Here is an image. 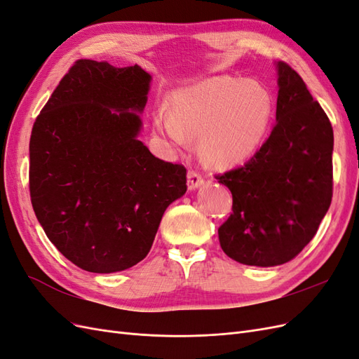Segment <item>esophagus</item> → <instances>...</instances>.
Returning <instances> with one entry per match:
<instances>
[{"label":"esophagus","mask_w":359,"mask_h":359,"mask_svg":"<svg viewBox=\"0 0 359 359\" xmlns=\"http://www.w3.org/2000/svg\"><path fill=\"white\" fill-rule=\"evenodd\" d=\"M203 184V178L202 175H199V173L196 170H189L187 173V186H189V190H194L201 187Z\"/></svg>","instance_id":"esophagus-1"}]
</instances>
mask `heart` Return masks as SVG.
Returning a JSON list of instances; mask_svg holds the SVG:
<instances>
[{
    "label": "heart",
    "instance_id": "1",
    "mask_svg": "<svg viewBox=\"0 0 359 359\" xmlns=\"http://www.w3.org/2000/svg\"><path fill=\"white\" fill-rule=\"evenodd\" d=\"M273 111V95L260 82L215 78L173 93L169 114H156L154 130L175 147L201 136L203 158L232 166L262 145Z\"/></svg>",
    "mask_w": 359,
    "mask_h": 359
}]
</instances>
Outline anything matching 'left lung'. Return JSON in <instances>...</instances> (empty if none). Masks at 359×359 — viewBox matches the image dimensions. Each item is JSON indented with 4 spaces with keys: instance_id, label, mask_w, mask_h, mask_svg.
<instances>
[{
    "instance_id": "1",
    "label": "left lung",
    "mask_w": 359,
    "mask_h": 359,
    "mask_svg": "<svg viewBox=\"0 0 359 359\" xmlns=\"http://www.w3.org/2000/svg\"><path fill=\"white\" fill-rule=\"evenodd\" d=\"M276 124L244 166L215 178L232 193L223 252L244 265L276 266L316 235L332 199L334 133L301 76L278 61Z\"/></svg>"
}]
</instances>
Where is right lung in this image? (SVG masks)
I'll use <instances>...</instances> for the list:
<instances>
[{"instance_id":"1","label":"right lung","mask_w":359,"mask_h":359,"mask_svg":"<svg viewBox=\"0 0 359 359\" xmlns=\"http://www.w3.org/2000/svg\"><path fill=\"white\" fill-rule=\"evenodd\" d=\"M151 76L78 60L49 97L29 139V194L49 241L90 273L142 260L187 170L149 153L137 135Z\"/></svg>"}]
</instances>
